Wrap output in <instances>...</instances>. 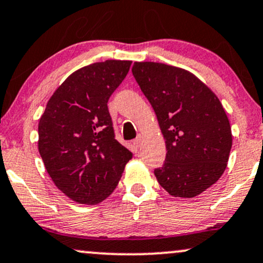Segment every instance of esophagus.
I'll return each mask as SVG.
<instances>
[{
	"instance_id": "esophagus-1",
	"label": "esophagus",
	"mask_w": 263,
	"mask_h": 263,
	"mask_svg": "<svg viewBox=\"0 0 263 263\" xmlns=\"http://www.w3.org/2000/svg\"><path fill=\"white\" fill-rule=\"evenodd\" d=\"M134 144H135L136 148L141 147V144H142V136H137V138H136L135 141H134Z\"/></svg>"
}]
</instances>
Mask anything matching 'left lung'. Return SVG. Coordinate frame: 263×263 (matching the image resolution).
<instances>
[{
    "instance_id": "1",
    "label": "left lung",
    "mask_w": 263,
    "mask_h": 263,
    "mask_svg": "<svg viewBox=\"0 0 263 263\" xmlns=\"http://www.w3.org/2000/svg\"><path fill=\"white\" fill-rule=\"evenodd\" d=\"M132 74L154 109L166 143V158L154 170L168 194L194 198L223 174L232 129L220 99L184 69L136 62Z\"/></svg>"
}]
</instances>
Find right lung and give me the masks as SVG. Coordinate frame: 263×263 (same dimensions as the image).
Returning <instances> with one entry per match:
<instances>
[{
  "label": "right lung",
  "mask_w": 263,
  "mask_h": 263,
  "mask_svg": "<svg viewBox=\"0 0 263 263\" xmlns=\"http://www.w3.org/2000/svg\"><path fill=\"white\" fill-rule=\"evenodd\" d=\"M129 61L93 63L53 93L39 122V152L52 181L80 204H98L120 181L132 153L115 139L108 101Z\"/></svg>",
  "instance_id": "add662e5"
}]
</instances>
